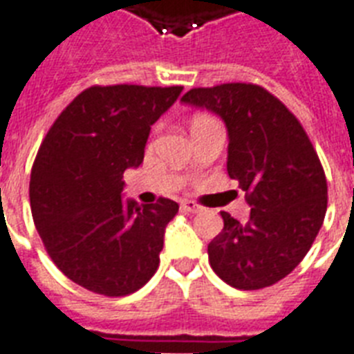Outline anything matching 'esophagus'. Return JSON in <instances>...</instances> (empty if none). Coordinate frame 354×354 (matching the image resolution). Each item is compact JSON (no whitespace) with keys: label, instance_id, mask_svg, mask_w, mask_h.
I'll return each instance as SVG.
<instances>
[{"label":"esophagus","instance_id":"obj_1","mask_svg":"<svg viewBox=\"0 0 354 354\" xmlns=\"http://www.w3.org/2000/svg\"><path fill=\"white\" fill-rule=\"evenodd\" d=\"M182 209L185 211V213H200V211H202V207H200L196 202H193V200H183Z\"/></svg>","mask_w":354,"mask_h":354}]
</instances>
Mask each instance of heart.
<instances>
[{"label": "heart", "instance_id": "b5f03b06", "mask_svg": "<svg viewBox=\"0 0 354 354\" xmlns=\"http://www.w3.org/2000/svg\"><path fill=\"white\" fill-rule=\"evenodd\" d=\"M202 119H209V118H205V115H200V118H196L194 121H202Z\"/></svg>", "mask_w": 354, "mask_h": 354}]
</instances>
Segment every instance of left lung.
<instances>
[{
	"mask_svg": "<svg viewBox=\"0 0 354 354\" xmlns=\"http://www.w3.org/2000/svg\"><path fill=\"white\" fill-rule=\"evenodd\" d=\"M183 104L226 122L227 174L246 191L250 221L222 211L209 242L211 268L239 290H259L290 274L313 246L327 211V180L296 115L257 84L193 88Z\"/></svg>",
	"mask_w": 354,
	"mask_h": 354,
	"instance_id": "8db88e82",
	"label": "left lung"
}]
</instances>
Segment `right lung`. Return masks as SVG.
Masks as SVG:
<instances>
[{
  "label": "right lung",
  "instance_id": "right-lung-1",
  "mask_svg": "<svg viewBox=\"0 0 354 354\" xmlns=\"http://www.w3.org/2000/svg\"><path fill=\"white\" fill-rule=\"evenodd\" d=\"M182 86H91L53 122L32 163V221L66 277L101 296L139 290L156 274L178 204L121 198L122 172L139 167L150 127Z\"/></svg>",
  "mask_w": 354,
  "mask_h": 354
}]
</instances>
